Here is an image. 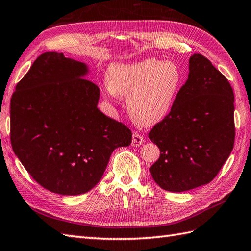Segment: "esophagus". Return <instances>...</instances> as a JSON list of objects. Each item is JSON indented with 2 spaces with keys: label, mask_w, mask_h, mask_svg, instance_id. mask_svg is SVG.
Returning a JSON list of instances; mask_svg holds the SVG:
<instances>
[{
  "label": "esophagus",
  "mask_w": 251,
  "mask_h": 251,
  "mask_svg": "<svg viewBox=\"0 0 251 251\" xmlns=\"http://www.w3.org/2000/svg\"><path fill=\"white\" fill-rule=\"evenodd\" d=\"M143 142H145V138H143L140 134H138V132H134V134H132V141H131L132 147H140Z\"/></svg>",
  "instance_id": "34e87169"
}]
</instances>
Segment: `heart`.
Wrapping results in <instances>:
<instances>
[{
    "mask_svg": "<svg viewBox=\"0 0 251 251\" xmlns=\"http://www.w3.org/2000/svg\"><path fill=\"white\" fill-rule=\"evenodd\" d=\"M106 81L112 92L128 97L127 108L131 119L139 125L151 126L172 111L183 74L177 63L148 58L111 66Z\"/></svg>",
    "mask_w": 251,
    "mask_h": 251,
    "instance_id": "1",
    "label": "heart"
}]
</instances>
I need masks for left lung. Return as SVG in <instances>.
Wrapping results in <instances>:
<instances>
[{
	"label": "left lung",
	"mask_w": 251,
	"mask_h": 251,
	"mask_svg": "<svg viewBox=\"0 0 251 251\" xmlns=\"http://www.w3.org/2000/svg\"><path fill=\"white\" fill-rule=\"evenodd\" d=\"M189 62V77L172 111L149 132L161 151L150 173L162 189L170 192L211 182L235 140L230 83L202 55L194 54Z\"/></svg>",
	"instance_id": "obj_1"
}]
</instances>
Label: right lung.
<instances>
[{"label": "right lung", "mask_w": 251, "mask_h": 251, "mask_svg": "<svg viewBox=\"0 0 251 251\" xmlns=\"http://www.w3.org/2000/svg\"><path fill=\"white\" fill-rule=\"evenodd\" d=\"M85 63L45 52L18 82L10 99V142L26 172L61 195L97 184L112 152L131 143V130L98 108L100 90Z\"/></svg>", "instance_id": "obj_1"}]
</instances>
